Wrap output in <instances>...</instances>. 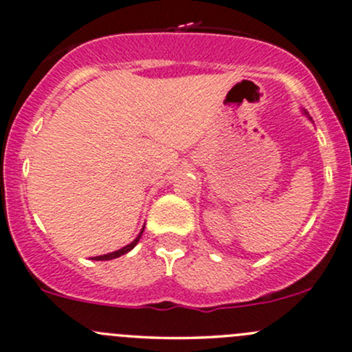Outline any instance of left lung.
<instances>
[{
  "mask_svg": "<svg viewBox=\"0 0 352 352\" xmlns=\"http://www.w3.org/2000/svg\"><path fill=\"white\" fill-rule=\"evenodd\" d=\"M305 114H306V111H305ZM306 116H308V114H306ZM309 117V116H308ZM309 119H311V117H309Z\"/></svg>",
  "mask_w": 352,
  "mask_h": 352,
  "instance_id": "left-lung-1",
  "label": "left lung"
}]
</instances>
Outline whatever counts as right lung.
I'll return each mask as SVG.
<instances>
[{
  "instance_id": "1",
  "label": "right lung",
  "mask_w": 352,
  "mask_h": 352,
  "mask_svg": "<svg viewBox=\"0 0 352 352\" xmlns=\"http://www.w3.org/2000/svg\"><path fill=\"white\" fill-rule=\"evenodd\" d=\"M144 228H145V225L142 227V230H140V233L139 235H137V238L134 241H132V243H129V245H125L124 248H120V250H117V252H112V253H107V254H100V256H94L92 258V260H96V261H106V260H114V258H119V256H122V254H125V253H129L131 252L132 248H134V246L139 243V240H140V236H142V233H144Z\"/></svg>"
}]
</instances>
